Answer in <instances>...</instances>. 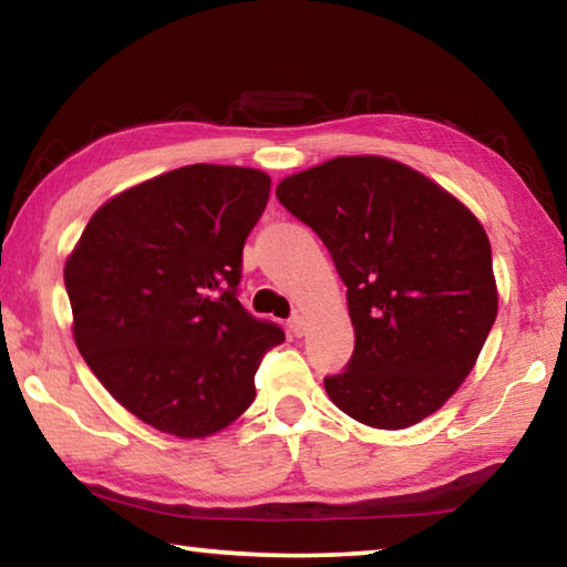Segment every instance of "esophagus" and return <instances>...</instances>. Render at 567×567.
I'll return each mask as SVG.
<instances>
[{
  "instance_id": "34e87169",
  "label": "esophagus",
  "mask_w": 567,
  "mask_h": 567,
  "mask_svg": "<svg viewBox=\"0 0 567 567\" xmlns=\"http://www.w3.org/2000/svg\"><path fill=\"white\" fill-rule=\"evenodd\" d=\"M287 328H290V332L295 334V338H300V334H305V318L302 315H292L290 322H287Z\"/></svg>"
}]
</instances>
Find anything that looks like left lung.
<instances>
[{
    "label": "left lung",
    "mask_w": 567,
    "mask_h": 567,
    "mask_svg": "<svg viewBox=\"0 0 567 567\" xmlns=\"http://www.w3.org/2000/svg\"><path fill=\"white\" fill-rule=\"evenodd\" d=\"M348 287L354 350L324 390L362 425L433 415L473 370L497 315L483 225L435 182L385 157H334L277 185Z\"/></svg>",
    "instance_id": "8db88e82"
}]
</instances>
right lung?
<instances>
[{
  "label": "right lung",
  "mask_w": 567,
  "mask_h": 567,
  "mask_svg": "<svg viewBox=\"0 0 567 567\" xmlns=\"http://www.w3.org/2000/svg\"><path fill=\"white\" fill-rule=\"evenodd\" d=\"M270 197L260 169L189 165L122 192L64 267L74 342L110 395L177 437L227 427L285 340L237 300L243 247Z\"/></svg>",
  "instance_id": "right-lung-1"
}]
</instances>
